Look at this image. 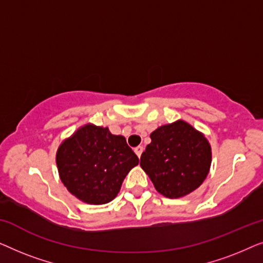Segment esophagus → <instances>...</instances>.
Segmentation results:
<instances>
[{
	"label": "esophagus",
	"mask_w": 263,
	"mask_h": 263,
	"mask_svg": "<svg viewBox=\"0 0 263 263\" xmlns=\"http://www.w3.org/2000/svg\"><path fill=\"white\" fill-rule=\"evenodd\" d=\"M135 153H136V156H138L139 158L141 157V154H142V152H143V147L142 146H138V147H135Z\"/></svg>",
	"instance_id": "34e87169"
}]
</instances>
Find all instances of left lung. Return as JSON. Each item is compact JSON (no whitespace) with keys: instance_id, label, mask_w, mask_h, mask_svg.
<instances>
[{"instance_id":"obj_1","label":"left lung","mask_w":263,"mask_h":263,"mask_svg":"<svg viewBox=\"0 0 263 263\" xmlns=\"http://www.w3.org/2000/svg\"><path fill=\"white\" fill-rule=\"evenodd\" d=\"M151 140L140 165L158 193L178 199L202 184L212 163L211 146L202 133L179 120L156 129Z\"/></svg>"}]
</instances>
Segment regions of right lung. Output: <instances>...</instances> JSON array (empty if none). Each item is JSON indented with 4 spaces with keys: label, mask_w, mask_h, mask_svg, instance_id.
<instances>
[{
    "label": "right lung",
    "mask_w": 263,
    "mask_h": 263,
    "mask_svg": "<svg viewBox=\"0 0 263 263\" xmlns=\"http://www.w3.org/2000/svg\"><path fill=\"white\" fill-rule=\"evenodd\" d=\"M61 181L79 200L89 204L112 201L139 158L122 135L86 124L61 143L56 153Z\"/></svg>",
    "instance_id": "1"
}]
</instances>
